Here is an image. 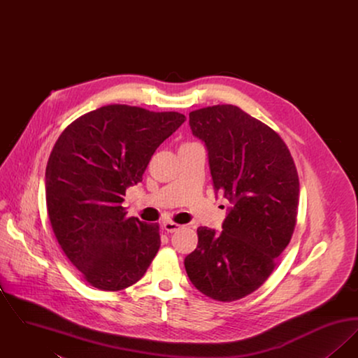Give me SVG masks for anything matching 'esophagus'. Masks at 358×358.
Segmentation results:
<instances>
[{
  "label": "esophagus",
  "instance_id": "obj_1",
  "mask_svg": "<svg viewBox=\"0 0 358 358\" xmlns=\"http://www.w3.org/2000/svg\"><path fill=\"white\" fill-rule=\"evenodd\" d=\"M182 227H184V225H180V224H177V222H164V229H165V231H166L168 234H173V232H177V231H180V229H181Z\"/></svg>",
  "mask_w": 358,
  "mask_h": 358
}]
</instances>
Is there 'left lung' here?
<instances>
[{"label": "left lung", "instance_id": "8db88e82", "mask_svg": "<svg viewBox=\"0 0 358 358\" xmlns=\"http://www.w3.org/2000/svg\"><path fill=\"white\" fill-rule=\"evenodd\" d=\"M193 134L209 154L215 189L231 203L222 232L197 228V248L185 257L193 286L220 302L259 289L292 238L299 178L287 145L266 123L238 106L189 113Z\"/></svg>", "mask_w": 358, "mask_h": 358}]
</instances>
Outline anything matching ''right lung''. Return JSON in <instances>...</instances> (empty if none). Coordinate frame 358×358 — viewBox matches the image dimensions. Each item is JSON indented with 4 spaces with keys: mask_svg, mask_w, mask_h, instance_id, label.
Returning a JSON list of instances; mask_svg holds the SVG:
<instances>
[{
    "mask_svg": "<svg viewBox=\"0 0 358 358\" xmlns=\"http://www.w3.org/2000/svg\"><path fill=\"white\" fill-rule=\"evenodd\" d=\"M185 120L176 111L108 104L73 120L57 138L45 169L48 216L63 252L92 287L126 289L152 264L159 224L127 217L122 203L157 148Z\"/></svg>",
    "mask_w": 358,
    "mask_h": 358,
    "instance_id": "1",
    "label": "right lung"
}]
</instances>
